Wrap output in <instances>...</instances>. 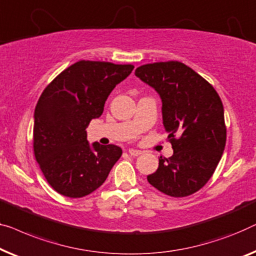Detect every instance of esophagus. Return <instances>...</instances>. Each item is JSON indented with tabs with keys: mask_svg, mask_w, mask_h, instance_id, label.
<instances>
[{
	"mask_svg": "<svg viewBox=\"0 0 256 256\" xmlns=\"http://www.w3.org/2000/svg\"><path fill=\"white\" fill-rule=\"evenodd\" d=\"M128 154L132 156V157H137V156H140V154H142V151L140 150H136V149H129L128 150Z\"/></svg>",
	"mask_w": 256,
	"mask_h": 256,
	"instance_id": "34e87169",
	"label": "esophagus"
}]
</instances>
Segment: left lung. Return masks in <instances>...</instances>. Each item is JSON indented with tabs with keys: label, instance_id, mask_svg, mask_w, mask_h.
Here are the masks:
<instances>
[{
	"label": "left lung",
	"instance_id": "obj_1",
	"mask_svg": "<svg viewBox=\"0 0 256 256\" xmlns=\"http://www.w3.org/2000/svg\"><path fill=\"white\" fill-rule=\"evenodd\" d=\"M135 75L162 99V124L173 154L159 158L148 181L173 198L201 190L216 170L226 143L224 107L212 85L178 61L138 66Z\"/></svg>",
	"mask_w": 256,
	"mask_h": 256
}]
</instances>
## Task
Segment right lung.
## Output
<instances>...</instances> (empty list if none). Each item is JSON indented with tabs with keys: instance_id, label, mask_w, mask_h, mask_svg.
Instances as JSON below:
<instances>
[{
	"instance_id": "add662e5",
	"label": "right lung",
	"mask_w": 256,
	"mask_h": 256,
	"mask_svg": "<svg viewBox=\"0 0 256 256\" xmlns=\"http://www.w3.org/2000/svg\"><path fill=\"white\" fill-rule=\"evenodd\" d=\"M132 64L78 61L55 77L34 110L33 149L48 184L66 198H83L105 182L122 154L120 146L90 144L86 128L102 114Z\"/></svg>"
}]
</instances>
